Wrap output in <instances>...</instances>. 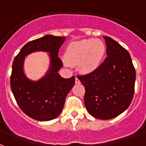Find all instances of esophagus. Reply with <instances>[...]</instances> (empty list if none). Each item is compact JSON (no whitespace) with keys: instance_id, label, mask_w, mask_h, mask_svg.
Wrapping results in <instances>:
<instances>
[{"instance_id":"obj_1","label":"esophagus","mask_w":146,"mask_h":146,"mask_svg":"<svg viewBox=\"0 0 146 146\" xmlns=\"http://www.w3.org/2000/svg\"><path fill=\"white\" fill-rule=\"evenodd\" d=\"M75 82L76 84H80V81H79V79L77 78V77H76V80H75Z\"/></svg>"}]
</instances>
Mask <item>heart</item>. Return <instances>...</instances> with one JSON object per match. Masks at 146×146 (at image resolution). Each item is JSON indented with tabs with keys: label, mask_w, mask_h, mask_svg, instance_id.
Returning <instances> with one entry per match:
<instances>
[{
	"label": "heart",
	"mask_w": 146,
	"mask_h": 146,
	"mask_svg": "<svg viewBox=\"0 0 146 146\" xmlns=\"http://www.w3.org/2000/svg\"><path fill=\"white\" fill-rule=\"evenodd\" d=\"M105 51V44L100 40L90 38L73 41L68 45L66 50V63L79 64L82 72L90 73L100 67Z\"/></svg>",
	"instance_id": "b5f03b06"
}]
</instances>
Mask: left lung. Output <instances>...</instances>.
Masks as SVG:
<instances>
[{
	"instance_id": "left-lung-1",
	"label": "left lung",
	"mask_w": 146,
	"mask_h": 146,
	"mask_svg": "<svg viewBox=\"0 0 146 146\" xmlns=\"http://www.w3.org/2000/svg\"><path fill=\"white\" fill-rule=\"evenodd\" d=\"M107 57L97 69L78 79L85 88L84 105L100 119L117 117L129 107L134 94L136 72L129 52L111 38L104 36Z\"/></svg>"
}]
</instances>
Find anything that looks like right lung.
<instances>
[{
    "mask_svg": "<svg viewBox=\"0 0 146 146\" xmlns=\"http://www.w3.org/2000/svg\"><path fill=\"white\" fill-rule=\"evenodd\" d=\"M64 41L65 37L47 35L29 41L13 61L11 89L23 112L35 120L49 121L58 117L75 83V76L64 79L58 73L63 66L58 56V50ZM37 51L49 52L50 64L45 76L35 82L25 76L23 62L26 56Z\"/></svg>",
    "mask_w": 146,
    "mask_h": 146,
    "instance_id": "obj_1",
    "label": "right lung"
}]
</instances>
